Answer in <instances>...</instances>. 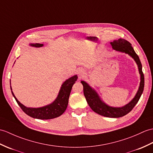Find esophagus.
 Here are the masks:
<instances>
[{"label": "esophagus", "instance_id": "34e87169", "mask_svg": "<svg viewBox=\"0 0 153 153\" xmlns=\"http://www.w3.org/2000/svg\"><path fill=\"white\" fill-rule=\"evenodd\" d=\"M77 73L78 74V76H79V77H83L85 75V71L83 69H79V70H77Z\"/></svg>", "mask_w": 153, "mask_h": 153}]
</instances>
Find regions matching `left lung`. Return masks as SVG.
I'll return each instance as SVG.
<instances>
[{
	"label": "left lung",
	"mask_w": 153,
	"mask_h": 153,
	"mask_svg": "<svg viewBox=\"0 0 153 153\" xmlns=\"http://www.w3.org/2000/svg\"><path fill=\"white\" fill-rule=\"evenodd\" d=\"M113 49L116 51L125 53L130 56L136 62L139 73L140 74V83L139 88L134 98L130 102L122 107H112L108 105L103 101L98 93L93 88L85 81L81 80V83L83 86V93L85 97L90 108L93 111L102 116L110 117V118H119L128 114L131 111L137 102L139 101L141 96L143 93L144 88V75L142 72V65L139 56L134 50L132 45L129 42L123 38H119L117 40H113L110 42Z\"/></svg>",
	"instance_id": "obj_1"
}]
</instances>
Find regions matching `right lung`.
Masks as SVG:
<instances>
[{"mask_svg":"<svg viewBox=\"0 0 153 153\" xmlns=\"http://www.w3.org/2000/svg\"><path fill=\"white\" fill-rule=\"evenodd\" d=\"M29 45L35 48H41L42 46H44V44L30 43L29 44ZM77 79V75H74L72 77H70L69 79H66L60 87L59 94L55 100L51 104L40 108L26 107L25 105L21 104L17 100L13 93L11 86H10V88H11L13 97L16 99L17 103L27 115L33 117V118L38 119H51L60 116L65 111L67 106H68V99L71 90H72L73 85L76 83ZM10 84H11V82H10Z\"/></svg>","mask_w":153,"mask_h":153,"instance_id":"1","label":"right lung"}]
</instances>
